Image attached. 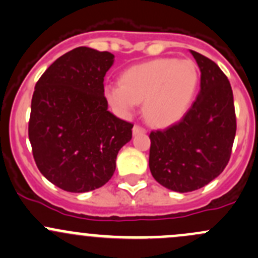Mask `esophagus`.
<instances>
[{"mask_svg": "<svg viewBox=\"0 0 258 258\" xmlns=\"http://www.w3.org/2000/svg\"><path fill=\"white\" fill-rule=\"evenodd\" d=\"M144 133H147V130H145L143 126L140 125H134V128H133V134L137 135V134H144Z\"/></svg>", "mask_w": 258, "mask_h": 258, "instance_id": "34e87169", "label": "esophagus"}]
</instances>
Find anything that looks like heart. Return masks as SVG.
Here are the masks:
<instances>
[{"label": "heart", "instance_id": "b5f03b06", "mask_svg": "<svg viewBox=\"0 0 258 258\" xmlns=\"http://www.w3.org/2000/svg\"><path fill=\"white\" fill-rule=\"evenodd\" d=\"M200 74L191 59L158 58L123 72L120 84H108L104 95L119 115L129 116L140 102L154 125L179 121L195 99Z\"/></svg>", "mask_w": 258, "mask_h": 258}]
</instances>
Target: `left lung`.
Returning a JSON list of instances; mask_svg holds the SVG:
<instances>
[{"instance_id": "8db88e82", "label": "left lung", "mask_w": 258, "mask_h": 258, "mask_svg": "<svg viewBox=\"0 0 258 258\" xmlns=\"http://www.w3.org/2000/svg\"><path fill=\"white\" fill-rule=\"evenodd\" d=\"M201 72L200 92L179 123L151 132L149 168L169 190L190 192L219 176L230 160L236 134L231 84L219 66L190 50Z\"/></svg>"}]
</instances>
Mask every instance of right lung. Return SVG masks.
Returning <instances> with one entry per match:
<instances>
[{"mask_svg":"<svg viewBox=\"0 0 258 258\" xmlns=\"http://www.w3.org/2000/svg\"><path fill=\"white\" fill-rule=\"evenodd\" d=\"M109 52L78 47L52 63L34 87L28 137L41 174L70 192L107 184L133 124L108 110L104 77Z\"/></svg>","mask_w":258,"mask_h":258,"instance_id":"obj_1","label":"right lung"}]
</instances>
